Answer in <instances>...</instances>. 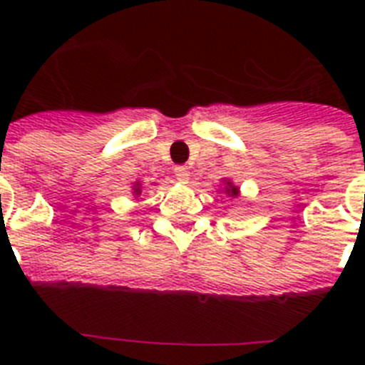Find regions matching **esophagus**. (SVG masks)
Wrapping results in <instances>:
<instances>
[{
    "label": "esophagus",
    "instance_id": "esophagus-1",
    "mask_svg": "<svg viewBox=\"0 0 365 365\" xmlns=\"http://www.w3.org/2000/svg\"><path fill=\"white\" fill-rule=\"evenodd\" d=\"M173 172H175V179L179 180V182H188V179H190L188 168H186V166H177L175 170H173Z\"/></svg>",
    "mask_w": 365,
    "mask_h": 365
}]
</instances>
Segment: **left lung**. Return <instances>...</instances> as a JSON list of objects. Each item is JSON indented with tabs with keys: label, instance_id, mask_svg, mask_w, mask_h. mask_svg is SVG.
<instances>
[{
	"label": "left lung",
	"instance_id": "8db88e82",
	"mask_svg": "<svg viewBox=\"0 0 365 365\" xmlns=\"http://www.w3.org/2000/svg\"><path fill=\"white\" fill-rule=\"evenodd\" d=\"M225 193H227L228 197H237L240 195V188L232 185L230 180H225Z\"/></svg>",
	"mask_w": 365,
	"mask_h": 365
}]
</instances>
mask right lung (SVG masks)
Segmentation results:
<instances>
[{
	"mask_svg": "<svg viewBox=\"0 0 365 365\" xmlns=\"http://www.w3.org/2000/svg\"><path fill=\"white\" fill-rule=\"evenodd\" d=\"M133 195L137 197V195H140V182H135L133 185Z\"/></svg>",
	"mask_w": 365,
	"mask_h": 365,
	"instance_id": "add662e5",
	"label": "right lung"
}]
</instances>
